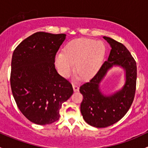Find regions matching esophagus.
<instances>
[{
    "label": "esophagus",
    "instance_id": "34e87169",
    "mask_svg": "<svg viewBox=\"0 0 148 148\" xmlns=\"http://www.w3.org/2000/svg\"><path fill=\"white\" fill-rule=\"evenodd\" d=\"M72 86H73V89H74V92H78V91L79 90V86H77L76 84H73Z\"/></svg>",
    "mask_w": 148,
    "mask_h": 148
}]
</instances>
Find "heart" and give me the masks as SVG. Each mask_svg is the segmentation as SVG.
Here are the masks:
<instances>
[{"label": "heart", "instance_id": "b5f03b06", "mask_svg": "<svg viewBox=\"0 0 148 148\" xmlns=\"http://www.w3.org/2000/svg\"><path fill=\"white\" fill-rule=\"evenodd\" d=\"M107 52L105 44L101 41L80 38L69 41L62 53L55 58V63L61 75L68 77L74 69L83 79H89L99 71Z\"/></svg>", "mask_w": 148, "mask_h": 148}]
</instances>
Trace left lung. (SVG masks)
<instances>
[{
  "mask_svg": "<svg viewBox=\"0 0 148 148\" xmlns=\"http://www.w3.org/2000/svg\"><path fill=\"white\" fill-rule=\"evenodd\" d=\"M112 49L108 59L97 74L79 88L83 95L81 113L86 123L95 127H106L116 123L125 115L132 105L136 89L137 65L130 52L121 43L103 36ZM114 65L125 71V83L120 90L109 96L101 92L99 84L107 71Z\"/></svg>",
  "mask_w": 148,
  "mask_h": 148,
  "instance_id": "left-lung-1",
  "label": "left lung"
}]
</instances>
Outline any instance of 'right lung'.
Listing matches in <instances>:
<instances>
[{
    "label": "right lung",
    "instance_id": "right-lung-1",
    "mask_svg": "<svg viewBox=\"0 0 148 148\" xmlns=\"http://www.w3.org/2000/svg\"><path fill=\"white\" fill-rule=\"evenodd\" d=\"M65 38L64 34L36 32L23 40L12 56L13 96L22 114L36 125L59 120L62 104L74 92L54 65L56 52Z\"/></svg>",
    "mask_w": 148,
    "mask_h": 148
}]
</instances>
